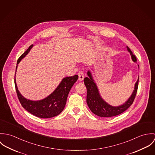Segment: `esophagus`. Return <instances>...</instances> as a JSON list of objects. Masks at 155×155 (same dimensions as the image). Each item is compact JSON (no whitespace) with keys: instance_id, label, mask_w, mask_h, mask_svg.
Wrapping results in <instances>:
<instances>
[{"instance_id":"obj_1","label":"esophagus","mask_w":155,"mask_h":155,"mask_svg":"<svg viewBox=\"0 0 155 155\" xmlns=\"http://www.w3.org/2000/svg\"><path fill=\"white\" fill-rule=\"evenodd\" d=\"M78 77H79V80L80 81H83L84 78V74L83 71H80L78 72Z\"/></svg>"}]
</instances>
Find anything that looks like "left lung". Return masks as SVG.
I'll list each match as a JSON object with an SVG mask.
<instances>
[{
	"label": "left lung",
	"instance_id": "left-lung-1",
	"mask_svg": "<svg viewBox=\"0 0 155 155\" xmlns=\"http://www.w3.org/2000/svg\"><path fill=\"white\" fill-rule=\"evenodd\" d=\"M127 48L130 53L133 61L136 62L137 59L136 56L133 54V52L128 46H127ZM87 74L88 77H86L84 79V83L87 88V103L90 110L95 115L101 117L117 116L125 111L133 103L137 91L139 77L131 97L124 104L115 107L108 104L103 101L99 94L97 87L93 80L90 72L88 71Z\"/></svg>",
	"mask_w": 155,
	"mask_h": 155
}]
</instances>
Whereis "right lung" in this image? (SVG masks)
Returning a JSON list of instances; mask_svg holds the SVG:
<instances>
[{
  "instance_id": "1",
  "label": "right lung",
  "mask_w": 155,
  "mask_h": 155,
  "mask_svg": "<svg viewBox=\"0 0 155 155\" xmlns=\"http://www.w3.org/2000/svg\"><path fill=\"white\" fill-rule=\"evenodd\" d=\"M31 45L18 59V64L21 60L29 52ZM17 68V66L16 69ZM78 78L77 75L64 78L56 90L46 98L38 101H32L24 97L18 90L15 77V86L18 99L22 106L30 114L41 118H49L58 115L64 109L69 91L74 84Z\"/></svg>"
}]
</instances>
